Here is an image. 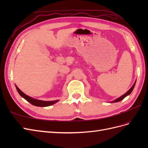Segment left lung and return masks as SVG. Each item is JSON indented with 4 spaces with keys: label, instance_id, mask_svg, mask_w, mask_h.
Wrapping results in <instances>:
<instances>
[{
    "label": "left lung",
    "instance_id": "8db88e82",
    "mask_svg": "<svg viewBox=\"0 0 148 148\" xmlns=\"http://www.w3.org/2000/svg\"><path fill=\"white\" fill-rule=\"evenodd\" d=\"M135 83H134V84L133 85V86L129 89V90L125 93V94H124V95H123V96H122L121 97H119L118 99H115L114 101H113L112 102H119V101H122V100H123L124 98L126 97V96H127L128 95H129L130 94L131 92H132V91H133V88H134V87H135Z\"/></svg>",
    "mask_w": 148,
    "mask_h": 148
}]
</instances>
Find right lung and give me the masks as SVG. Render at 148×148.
<instances>
[{
  "instance_id": "obj_1",
  "label": "right lung",
  "mask_w": 148,
  "mask_h": 148,
  "mask_svg": "<svg viewBox=\"0 0 148 148\" xmlns=\"http://www.w3.org/2000/svg\"><path fill=\"white\" fill-rule=\"evenodd\" d=\"M16 88L17 89V91L18 92V93L20 94V95L21 97H23L24 99H25L26 101H28L29 103H31V104H33L35 106L47 107V106H51L53 104H55V103H56L57 102L59 101L58 100L53 101H40V100L35 99H33V98L31 97H29L27 95H26L25 94L22 92L16 86Z\"/></svg>"
}]
</instances>
